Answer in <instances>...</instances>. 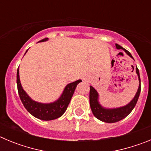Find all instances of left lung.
I'll list each match as a JSON object with an SVG mask.
<instances>
[{
    "instance_id": "obj_1",
    "label": "left lung",
    "mask_w": 151,
    "mask_h": 151,
    "mask_svg": "<svg viewBox=\"0 0 151 151\" xmlns=\"http://www.w3.org/2000/svg\"><path fill=\"white\" fill-rule=\"evenodd\" d=\"M116 47L117 49L123 50L129 57L134 59L132 54L127 50H125L122 47H121L120 45L116 44ZM136 73L138 74V79H139V87H138V91L136 93L134 98L132 100V101L129 103L127 105L122 106V107L113 108V109H107V108L103 107L98 101L97 91L92 87L91 85H90V93H89L90 106L92 113L96 118L100 119L102 122H107V123H113V122H119V121L123 119L124 118H125L129 115L131 112L132 111L136 104H137V101H138L140 95V92H141V79H140L139 70H138L137 66H136Z\"/></svg>"
}]
</instances>
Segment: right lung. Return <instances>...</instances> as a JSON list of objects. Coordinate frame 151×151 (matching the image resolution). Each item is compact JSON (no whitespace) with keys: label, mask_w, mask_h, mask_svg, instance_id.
<instances>
[{"label":"right lung","mask_w":151,"mask_h":151,"mask_svg":"<svg viewBox=\"0 0 151 151\" xmlns=\"http://www.w3.org/2000/svg\"><path fill=\"white\" fill-rule=\"evenodd\" d=\"M48 38H44L40 41H45ZM19 73L18 68L17 75V88H18L19 95L20 97L22 104L28 110V112L31 113L33 116L41 120H53V119L60 117L66 110V108L71 101V98L74 94L75 89L76 88L77 85L82 82V80L79 79L74 82L68 84L64 89L62 95L55 102L50 103V104H41V103L36 102L31 99L26 91L23 90L20 83Z\"/></svg>","instance_id":"obj_1"}]
</instances>
